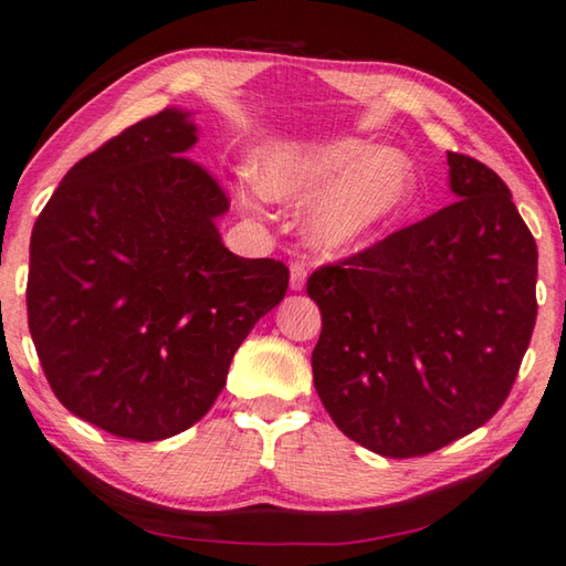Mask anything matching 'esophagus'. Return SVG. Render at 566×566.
Instances as JSON below:
<instances>
[{
  "label": "esophagus",
  "instance_id": "34e87169",
  "mask_svg": "<svg viewBox=\"0 0 566 566\" xmlns=\"http://www.w3.org/2000/svg\"><path fill=\"white\" fill-rule=\"evenodd\" d=\"M305 281H307V271L303 263H293L291 266V291H303L305 287Z\"/></svg>",
  "mask_w": 566,
  "mask_h": 566
}]
</instances>
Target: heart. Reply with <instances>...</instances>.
Returning <instances> with one entry per match:
<instances>
[{"mask_svg":"<svg viewBox=\"0 0 566 566\" xmlns=\"http://www.w3.org/2000/svg\"><path fill=\"white\" fill-rule=\"evenodd\" d=\"M251 182H239L241 210L261 212V195L285 207H305L303 237L327 256L366 249L410 210L418 195L412 160L359 136L327 142H275L251 160Z\"/></svg>","mask_w":566,"mask_h":566,"instance_id":"obj_1","label":"heart"}]
</instances>
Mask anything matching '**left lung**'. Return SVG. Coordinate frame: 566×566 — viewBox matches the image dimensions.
<instances>
[{"mask_svg":"<svg viewBox=\"0 0 566 566\" xmlns=\"http://www.w3.org/2000/svg\"><path fill=\"white\" fill-rule=\"evenodd\" d=\"M447 164L452 205L307 281L317 396L380 457L430 454L489 422L533 337L535 239L491 168Z\"/></svg>","mask_w":566,"mask_h":566,"instance_id":"left-lung-1","label":"left lung"}]
</instances>
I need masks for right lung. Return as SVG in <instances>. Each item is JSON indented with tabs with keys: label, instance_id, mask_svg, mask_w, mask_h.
<instances>
[{
	"label": "right lung",
	"instance_id": "obj_1",
	"mask_svg": "<svg viewBox=\"0 0 566 566\" xmlns=\"http://www.w3.org/2000/svg\"><path fill=\"white\" fill-rule=\"evenodd\" d=\"M166 107L65 172L31 234L29 329L55 398L126 440L192 428L287 291L285 263L222 244L227 195Z\"/></svg>",
	"mask_w": 566,
	"mask_h": 566
}]
</instances>
